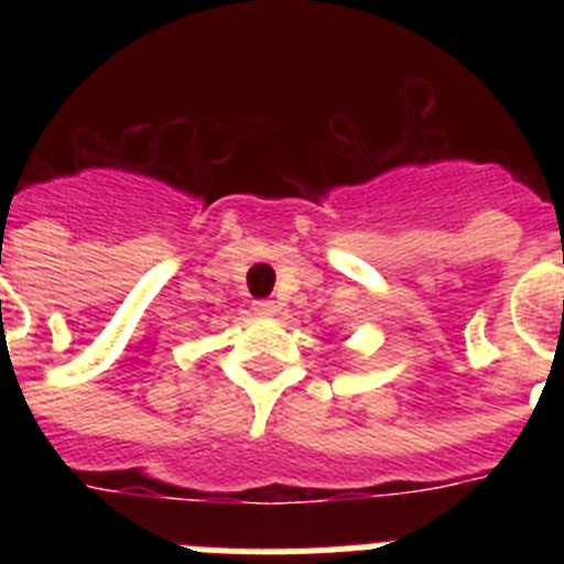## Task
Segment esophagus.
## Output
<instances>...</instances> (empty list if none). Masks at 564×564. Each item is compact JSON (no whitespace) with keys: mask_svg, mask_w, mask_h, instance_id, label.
<instances>
[{"mask_svg":"<svg viewBox=\"0 0 564 564\" xmlns=\"http://www.w3.org/2000/svg\"><path fill=\"white\" fill-rule=\"evenodd\" d=\"M276 302H271V299H259V302H253V313H257L259 318H271L276 316Z\"/></svg>","mask_w":564,"mask_h":564,"instance_id":"esophagus-1","label":"esophagus"}]
</instances>
